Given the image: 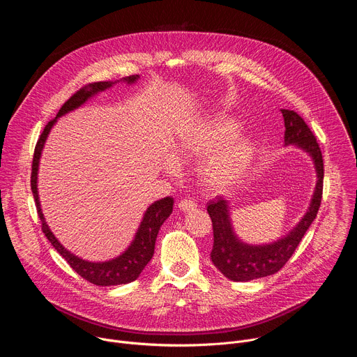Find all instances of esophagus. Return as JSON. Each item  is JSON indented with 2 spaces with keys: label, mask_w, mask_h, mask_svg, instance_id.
<instances>
[{
  "label": "esophagus",
  "mask_w": 357,
  "mask_h": 357,
  "mask_svg": "<svg viewBox=\"0 0 357 357\" xmlns=\"http://www.w3.org/2000/svg\"><path fill=\"white\" fill-rule=\"evenodd\" d=\"M178 208L182 211V212H190V211H195L196 209V203L195 200L192 199H183L178 203Z\"/></svg>",
  "instance_id": "34e87169"
}]
</instances>
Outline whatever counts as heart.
Instances as JSON below:
<instances>
[{
	"label": "heart",
	"mask_w": 357,
	"mask_h": 357,
	"mask_svg": "<svg viewBox=\"0 0 357 357\" xmlns=\"http://www.w3.org/2000/svg\"><path fill=\"white\" fill-rule=\"evenodd\" d=\"M238 126L227 119H215L185 131L178 149L183 157L209 156L200 167L202 182L209 188H223L238 179L251 160V144L244 137H235ZM171 169L176 165L171 164Z\"/></svg>",
	"instance_id": "b5f03b06"
}]
</instances>
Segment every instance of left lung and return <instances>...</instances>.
I'll return each mask as SVG.
<instances>
[{
  "label": "left lung",
  "mask_w": 357,
  "mask_h": 357,
  "mask_svg": "<svg viewBox=\"0 0 357 357\" xmlns=\"http://www.w3.org/2000/svg\"><path fill=\"white\" fill-rule=\"evenodd\" d=\"M281 113L285 124V145H295L312 158L317 172L315 190L303 218L288 234L268 244H247L241 241L231 225V208L229 206V202L219 197L216 202L212 200L209 203L208 213L213 225V248L211 259L216 268L231 281L245 282L280 271L291 259L305 231L315 220L321 206L324 189V160L321 148L315 135L299 114L285 109H282Z\"/></svg>",
  "instance_id": "8db88e82"
}]
</instances>
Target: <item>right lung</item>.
<instances>
[{"instance_id":"right-lung-1","label":"right lung","mask_w":357,"mask_h":357,"mask_svg":"<svg viewBox=\"0 0 357 357\" xmlns=\"http://www.w3.org/2000/svg\"><path fill=\"white\" fill-rule=\"evenodd\" d=\"M139 79L138 75L127 76L116 82H97L87 84L82 87L79 91H76L66 103L61 107L58 116L46 124L43 128L36 146L33 152V161H32V175H31V189L33 193V199L36 203V211L38 216L42 222V231L45 233L46 238L55 247V250L61 254V256L69 263V266L84 280L94 285L101 287H110V285H121L128 284L134 280H137L141 274V271L145 268V266L149 263V260L154 256V248H155V240L158 236V231L162 226V223L169 218L174 208V199L171 196H167L164 199H160L152 203V205L145 211L142 220L139 223V227L134 236V240L131 244L126 248L124 252L120 256L109 260V261H87L70 252L68 248H65L61 241L55 237L52 230L49 229L42 209H40V202L38 195V169H39V160L42 155V149L45 146L46 138L58 121L59 117L79 109L83 106L89 98L96 96L100 91H105L110 87H113L116 83H127L134 84Z\"/></svg>"}]
</instances>
